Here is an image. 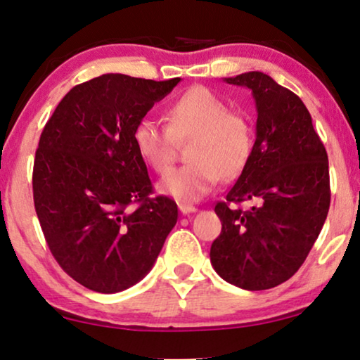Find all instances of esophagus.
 I'll list each match as a JSON object with an SVG mask.
<instances>
[{
  "label": "esophagus",
  "instance_id": "esophagus-1",
  "mask_svg": "<svg viewBox=\"0 0 360 360\" xmlns=\"http://www.w3.org/2000/svg\"><path fill=\"white\" fill-rule=\"evenodd\" d=\"M179 208H180V211L184 214H190V213H195V211H196V208H195L193 205H185V203H181Z\"/></svg>",
  "mask_w": 360,
  "mask_h": 360
}]
</instances>
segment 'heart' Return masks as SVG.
I'll return each instance as SVG.
<instances>
[{
    "instance_id": "b5f03b06",
    "label": "heart",
    "mask_w": 360,
    "mask_h": 360,
    "mask_svg": "<svg viewBox=\"0 0 360 360\" xmlns=\"http://www.w3.org/2000/svg\"><path fill=\"white\" fill-rule=\"evenodd\" d=\"M167 127L142 117L132 131L137 154L157 174H169L179 154V144L191 141L186 152L190 165L172 172L160 181L164 195L191 203L198 201L223 180L243 174L255 147L252 121L206 86H191L165 111Z\"/></svg>"
}]
</instances>
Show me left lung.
<instances>
[{
    "mask_svg": "<svg viewBox=\"0 0 360 360\" xmlns=\"http://www.w3.org/2000/svg\"><path fill=\"white\" fill-rule=\"evenodd\" d=\"M248 86L257 108L250 162L214 206L221 234L210 250L221 278L244 290H267L302 267L326 221L328 154L303 101L262 72L224 78ZM255 200L244 212L236 204Z\"/></svg>",
    "mask_w": 360,
    "mask_h": 360,
    "instance_id": "8db88e82",
    "label": "left lung"
}]
</instances>
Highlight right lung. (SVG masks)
Masks as SVG:
<instances>
[{
    "instance_id": "obj_1",
    "label": "right lung",
    "mask_w": 360,
    "mask_h": 360,
    "mask_svg": "<svg viewBox=\"0 0 360 360\" xmlns=\"http://www.w3.org/2000/svg\"><path fill=\"white\" fill-rule=\"evenodd\" d=\"M180 78L106 73L73 86L46 122L32 170L34 206L58 265L83 287L117 293L144 278L179 218L152 198L132 131Z\"/></svg>"
}]
</instances>
